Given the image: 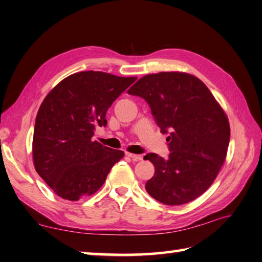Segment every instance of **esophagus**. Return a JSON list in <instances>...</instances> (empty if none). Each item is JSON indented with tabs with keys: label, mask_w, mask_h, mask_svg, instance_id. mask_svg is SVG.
Masks as SVG:
<instances>
[{
	"label": "esophagus",
	"mask_w": 262,
	"mask_h": 262,
	"mask_svg": "<svg viewBox=\"0 0 262 262\" xmlns=\"http://www.w3.org/2000/svg\"><path fill=\"white\" fill-rule=\"evenodd\" d=\"M125 155L128 156V157H130V158H132V160H133L134 162H138V161H142V160H143V156H142V155L132 154V153H130V152H125Z\"/></svg>",
	"instance_id": "obj_1"
}]
</instances>
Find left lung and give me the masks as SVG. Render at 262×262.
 Segmentation results:
<instances>
[{"label":"left lung","mask_w":262,"mask_h":262,"mask_svg":"<svg viewBox=\"0 0 262 262\" xmlns=\"http://www.w3.org/2000/svg\"><path fill=\"white\" fill-rule=\"evenodd\" d=\"M128 93L146 100L161 132L168 134V160L144 156L155 167L147 193L167 205L196 199L225 162L231 129L224 110L202 81L182 72L145 75Z\"/></svg>","instance_id":"8db88e82"}]
</instances>
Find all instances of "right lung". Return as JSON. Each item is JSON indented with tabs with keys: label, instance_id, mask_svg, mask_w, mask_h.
Instances as JSON below:
<instances>
[{
	"label": "right lung",
	"instance_id": "obj_1",
	"mask_svg": "<svg viewBox=\"0 0 262 262\" xmlns=\"http://www.w3.org/2000/svg\"><path fill=\"white\" fill-rule=\"evenodd\" d=\"M137 77L98 71L74 73L47 95L36 117L33 160L36 171L55 194L77 201L104 185L122 150L92 141L106 113Z\"/></svg>",
	"mask_w": 262,
	"mask_h": 262
}]
</instances>
